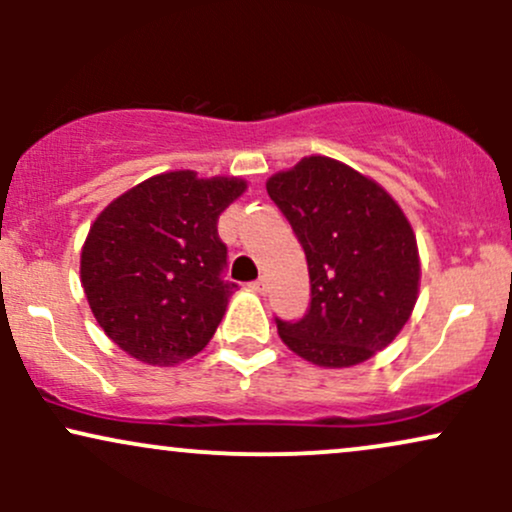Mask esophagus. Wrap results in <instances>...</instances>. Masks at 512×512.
Masks as SVG:
<instances>
[{
	"instance_id": "1",
	"label": "esophagus",
	"mask_w": 512,
	"mask_h": 512,
	"mask_svg": "<svg viewBox=\"0 0 512 512\" xmlns=\"http://www.w3.org/2000/svg\"><path fill=\"white\" fill-rule=\"evenodd\" d=\"M250 289L255 291V293H264V291H267V279H264V276H260V279H257V281H252Z\"/></svg>"
}]
</instances>
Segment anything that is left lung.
<instances>
[{"instance_id":"left-lung-1","label":"left lung","mask_w":512,"mask_h":512,"mask_svg":"<svg viewBox=\"0 0 512 512\" xmlns=\"http://www.w3.org/2000/svg\"><path fill=\"white\" fill-rule=\"evenodd\" d=\"M305 250L310 310L276 322L281 342L320 368L373 358L407 325L421 286L414 228L395 197L330 156H305L267 180Z\"/></svg>"}]
</instances>
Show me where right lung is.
<instances>
[{"label":"right lung","instance_id":"add662e5","mask_svg":"<svg viewBox=\"0 0 512 512\" xmlns=\"http://www.w3.org/2000/svg\"><path fill=\"white\" fill-rule=\"evenodd\" d=\"M248 190L236 175L168 170L129 187L88 228L81 286L91 313L125 354L178 366L214 337L228 298L216 223Z\"/></svg>","mask_w":512,"mask_h":512}]
</instances>
